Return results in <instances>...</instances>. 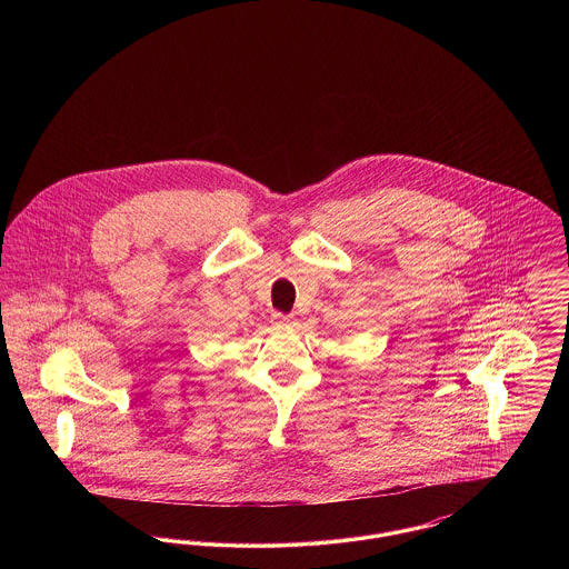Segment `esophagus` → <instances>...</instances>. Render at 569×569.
<instances>
[{
	"label": "esophagus",
	"mask_w": 569,
	"mask_h": 569,
	"mask_svg": "<svg viewBox=\"0 0 569 569\" xmlns=\"http://www.w3.org/2000/svg\"><path fill=\"white\" fill-rule=\"evenodd\" d=\"M272 322H274V326H279V328H292V326L297 325L295 316H286V313H272Z\"/></svg>",
	"instance_id": "esophagus-1"
}]
</instances>
